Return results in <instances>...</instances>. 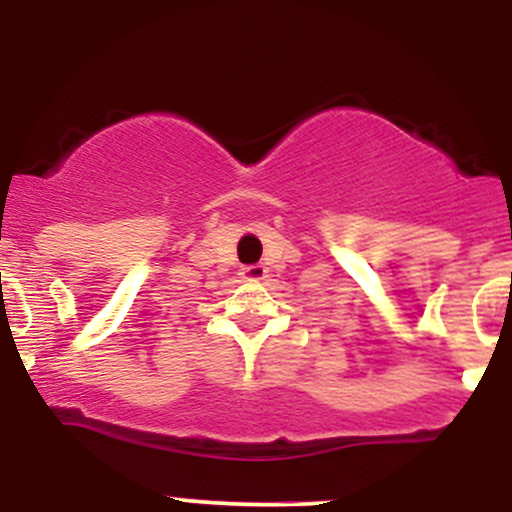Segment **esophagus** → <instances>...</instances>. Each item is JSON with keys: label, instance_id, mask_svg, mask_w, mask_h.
I'll list each match as a JSON object with an SVG mask.
<instances>
[{"label": "esophagus", "instance_id": "esophagus-1", "mask_svg": "<svg viewBox=\"0 0 512 512\" xmlns=\"http://www.w3.org/2000/svg\"><path fill=\"white\" fill-rule=\"evenodd\" d=\"M240 274L248 281H260L267 276V267H264V264H245V267L240 269Z\"/></svg>", "mask_w": 512, "mask_h": 512}]
</instances>
